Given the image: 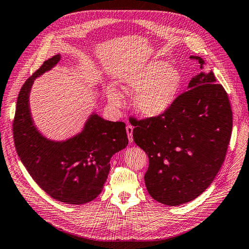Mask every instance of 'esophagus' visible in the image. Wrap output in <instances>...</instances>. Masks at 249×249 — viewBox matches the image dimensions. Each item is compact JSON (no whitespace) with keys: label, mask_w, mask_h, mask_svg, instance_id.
<instances>
[{"label":"esophagus","mask_w":249,"mask_h":249,"mask_svg":"<svg viewBox=\"0 0 249 249\" xmlns=\"http://www.w3.org/2000/svg\"><path fill=\"white\" fill-rule=\"evenodd\" d=\"M133 130H134V127L131 125H127L126 126V133H127V136H128V140L133 141Z\"/></svg>","instance_id":"esophagus-1"}]
</instances>
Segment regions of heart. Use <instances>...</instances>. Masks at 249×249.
Returning <instances> with one entry per match:
<instances>
[{"label": "heart", "mask_w": 249, "mask_h": 249, "mask_svg": "<svg viewBox=\"0 0 249 249\" xmlns=\"http://www.w3.org/2000/svg\"><path fill=\"white\" fill-rule=\"evenodd\" d=\"M182 84L181 72L164 60L145 63L140 69L124 76L121 82L125 91L136 92L135 108L147 118L164 114L176 101ZM108 97L113 106H122L121 96L113 89H109Z\"/></svg>", "instance_id": "1"}]
</instances>
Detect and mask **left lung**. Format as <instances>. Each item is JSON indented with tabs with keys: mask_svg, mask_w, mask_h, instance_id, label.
I'll use <instances>...</instances> for the list:
<instances>
[{
	"mask_svg": "<svg viewBox=\"0 0 249 249\" xmlns=\"http://www.w3.org/2000/svg\"><path fill=\"white\" fill-rule=\"evenodd\" d=\"M190 81L164 114L131 119L133 138L149 158L144 175L148 192L164 205L177 206L196 198L213 181L225 160L232 133V110L227 91L213 73Z\"/></svg>",
	"mask_w": 249,
	"mask_h": 249,
	"instance_id": "1",
	"label": "left lung"
}]
</instances>
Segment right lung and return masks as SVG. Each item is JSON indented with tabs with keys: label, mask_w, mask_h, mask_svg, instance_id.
Wrapping results in <instances>:
<instances>
[{
	"label": "right lung",
	"mask_w": 249,
	"mask_h": 249,
	"mask_svg": "<svg viewBox=\"0 0 249 249\" xmlns=\"http://www.w3.org/2000/svg\"><path fill=\"white\" fill-rule=\"evenodd\" d=\"M59 60V53L50 58L22 85L13 122L14 142L19 159L43 191L59 202L81 205L99 196L112 155L128 144V138L125 123L106 121L96 113L80 134L66 141H53L38 133L29 107L31 86Z\"/></svg>",
	"instance_id": "add662e5"
}]
</instances>
